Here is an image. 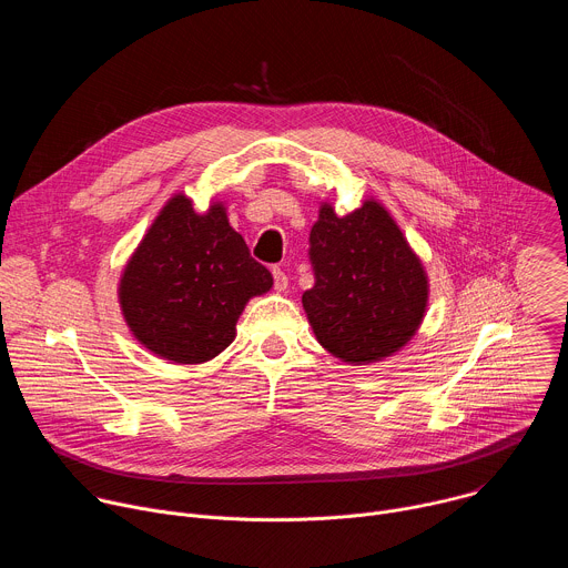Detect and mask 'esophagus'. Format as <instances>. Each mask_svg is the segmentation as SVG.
Instances as JSON below:
<instances>
[{
    "mask_svg": "<svg viewBox=\"0 0 568 568\" xmlns=\"http://www.w3.org/2000/svg\"><path fill=\"white\" fill-rule=\"evenodd\" d=\"M272 274H274V287L283 292V290L287 287V276H285V272H283L281 267H274Z\"/></svg>",
    "mask_w": 568,
    "mask_h": 568,
    "instance_id": "esophagus-1",
    "label": "esophagus"
}]
</instances>
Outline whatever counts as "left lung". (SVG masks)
I'll return each mask as SVG.
<instances>
[{
	"label": "left lung",
	"mask_w": 568,
	"mask_h": 568,
	"mask_svg": "<svg viewBox=\"0 0 568 568\" xmlns=\"http://www.w3.org/2000/svg\"><path fill=\"white\" fill-rule=\"evenodd\" d=\"M307 256L314 285L303 292V307L328 353L373 364L416 335L427 307V276L382 204L368 200L348 215L323 204Z\"/></svg>",
	"instance_id": "8db88e82"
}]
</instances>
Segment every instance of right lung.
I'll return each mask as SVG.
<instances>
[{"label": "right lung", "mask_w": 568, "mask_h": 568, "mask_svg": "<svg viewBox=\"0 0 568 568\" xmlns=\"http://www.w3.org/2000/svg\"><path fill=\"white\" fill-rule=\"evenodd\" d=\"M270 287V270L252 258L222 204L200 215L186 195H175L130 258L119 298L145 348L202 364L233 342L245 303Z\"/></svg>", "instance_id": "add662e5"}]
</instances>
